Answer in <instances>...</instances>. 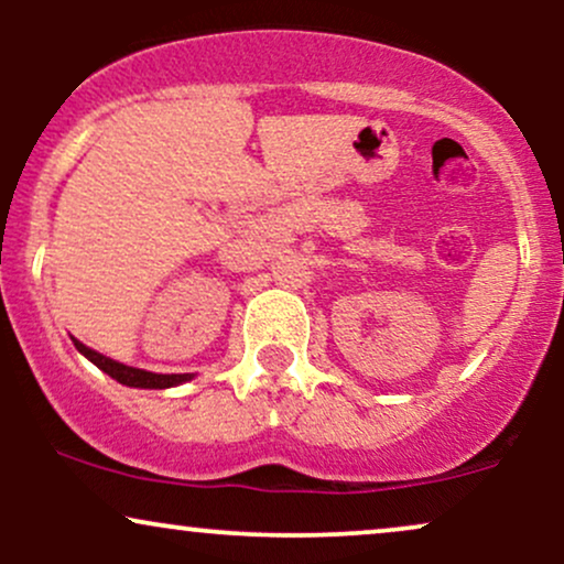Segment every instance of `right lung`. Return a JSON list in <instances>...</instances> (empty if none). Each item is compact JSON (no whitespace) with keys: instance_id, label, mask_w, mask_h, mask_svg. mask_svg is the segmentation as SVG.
Returning a JSON list of instances; mask_svg holds the SVG:
<instances>
[{"instance_id":"obj_1","label":"right lung","mask_w":564,"mask_h":564,"mask_svg":"<svg viewBox=\"0 0 564 564\" xmlns=\"http://www.w3.org/2000/svg\"><path fill=\"white\" fill-rule=\"evenodd\" d=\"M74 345L84 355V358L93 360V364L100 368V371H106L108 377H113L116 381H121V384H127V387H142V390H166V387H177V384H183V381L193 379L191 373H151V371H142V368L116 364V360L106 358V355H100V352H95V349L84 347L82 341H76V339H74Z\"/></svg>"}]
</instances>
